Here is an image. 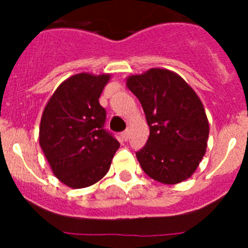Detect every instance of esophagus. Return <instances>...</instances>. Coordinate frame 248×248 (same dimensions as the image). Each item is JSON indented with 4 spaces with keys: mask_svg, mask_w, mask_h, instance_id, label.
<instances>
[{
    "mask_svg": "<svg viewBox=\"0 0 248 248\" xmlns=\"http://www.w3.org/2000/svg\"><path fill=\"white\" fill-rule=\"evenodd\" d=\"M122 138L124 140H128L129 139V130H125V131H123L122 133Z\"/></svg>",
    "mask_w": 248,
    "mask_h": 248,
    "instance_id": "esophagus-1",
    "label": "esophagus"
}]
</instances>
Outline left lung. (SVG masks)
Returning a JSON list of instances; mask_svg holds the SVG:
<instances>
[{
    "label": "left lung",
    "instance_id": "obj_1",
    "mask_svg": "<svg viewBox=\"0 0 248 248\" xmlns=\"http://www.w3.org/2000/svg\"><path fill=\"white\" fill-rule=\"evenodd\" d=\"M126 85L141 103L150 134L137 151L148 176L174 185L198 169L206 153L209 122L198 94L179 74L151 68L130 76Z\"/></svg>",
    "mask_w": 248,
    "mask_h": 248
}]
</instances>
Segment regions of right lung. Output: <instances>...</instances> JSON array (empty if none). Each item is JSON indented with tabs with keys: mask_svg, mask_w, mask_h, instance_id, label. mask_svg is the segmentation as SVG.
<instances>
[{
	"mask_svg": "<svg viewBox=\"0 0 248 248\" xmlns=\"http://www.w3.org/2000/svg\"><path fill=\"white\" fill-rule=\"evenodd\" d=\"M110 76L79 73L59 85L39 126V145L53 174L72 189L99 181L110 168L119 141L104 129L99 97Z\"/></svg>",
	"mask_w": 248,
	"mask_h": 248,
	"instance_id": "obj_1",
	"label": "right lung"
}]
</instances>
